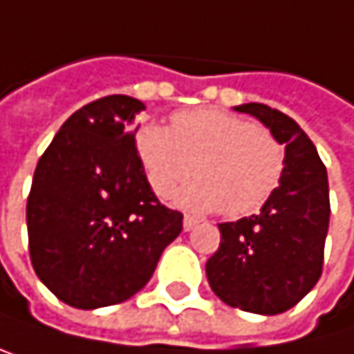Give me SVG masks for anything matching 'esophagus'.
<instances>
[{"label": "esophagus", "mask_w": 354, "mask_h": 354, "mask_svg": "<svg viewBox=\"0 0 354 354\" xmlns=\"http://www.w3.org/2000/svg\"><path fill=\"white\" fill-rule=\"evenodd\" d=\"M196 224H198V220L192 218V216H185V218H183V230H192Z\"/></svg>", "instance_id": "1"}]
</instances>
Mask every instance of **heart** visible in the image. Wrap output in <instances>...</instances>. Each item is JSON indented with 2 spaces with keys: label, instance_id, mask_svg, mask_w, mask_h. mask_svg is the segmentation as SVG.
Returning <instances> with one entry per match:
<instances>
[{
  "label": "heart",
  "instance_id": "b5f03b06",
  "mask_svg": "<svg viewBox=\"0 0 354 354\" xmlns=\"http://www.w3.org/2000/svg\"><path fill=\"white\" fill-rule=\"evenodd\" d=\"M136 156L158 196H171L192 175L175 203L192 212L250 216L275 194L286 169V149L269 130L224 111L177 113L171 128L142 124Z\"/></svg>",
  "mask_w": 354,
  "mask_h": 354
}]
</instances>
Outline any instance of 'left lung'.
I'll use <instances>...</instances> for the list:
<instances>
[{
  "label": "left lung",
  "instance_id": "1",
  "mask_svg": "<svg viewBox=\"0 0 354 354\" xmlns=\"http://www.w3.org/2000/svg\"><path fill=\"white\" fill-rule=\"evenodd\" d=\"M237 113L257 117L286 149V169L261 214L218 224L220 248L205 271L212 290L254 314H282L314 288L323 271L329 230V181L310 136L295 119L250 102Z\"/></svg>",
  "mask_w": 354,
  "mask_h": 354
}]
</instances>
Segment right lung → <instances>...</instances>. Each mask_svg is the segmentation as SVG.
<instances>
[{
    "label": "right lung",
    "mask_w": 354,
    "mask_h": 354,
    "mask_svg": "<svg viewBox=\"0 0 354 354\" xmlns=\"http://www.w3.org/2000/svg\"><path fill=\"white\" fill-rule=\"evenodd\" d=\"M145 104L106 95L66 119L42 153L27 198L29 257L64 304L95 310L130 299L177 239L183 216L164 207L136 156Z\"/></svg>",
    "instance_id": "obj_1"
}]
</instances>
